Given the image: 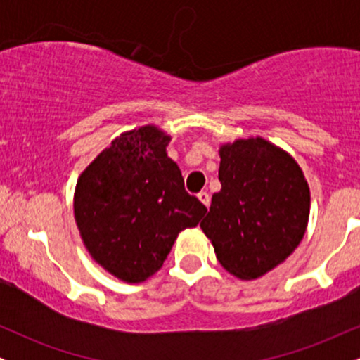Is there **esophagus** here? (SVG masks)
<instances>
[{
  "label": "esophagus",
  "mask_w": 360,
  "mask_h": 360,
  "mask_svg": "<svg viewBox=\"0 0 360 360\" xmlns=\"http://www.w3.org/2000/svg\"><path fill=\"white\" fill-rule=\"evenodd\" d=\"M198 198H200V201H201V203H203L205 206H210V194H208V193H206V191L198 193Z\"/></svg>",
  "instance_id": "34e87169"
}]
</instances>
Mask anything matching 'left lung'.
Returning <instances> with one entry per match:
<instances>
[{
    "label": "left lung",
    "instance_id": "left-lung-1",
    "mask_svg": "<svg viewBox=\"0 0 360 360\" xmlns=\"http://www.w3.org/2000/svg\"><path fill=\"white\" fill-rule=\"evenodd\" d=\"M221 189L201 229L226 271L257 279L295 252L309 217V188L291 155L264 139L220 148Z\"/></svg>",
    "mask_w": 360,
    "mask_h": 360
}]
</instances>
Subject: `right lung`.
Wrapping results in <instances>:
<instances>
[{"instance_id":"add662e5","label":"right lung","mask_w":360,"mask_h":360,"mask_svg":"<svg viewBox=\"0 0 360 360\" xmlns=\"http://www.w3.org/2000/svg\"><path fill=\"white\" fill-rule=\"evenodd\" d=\"M169 140L152 125L127 131L77 181L74 217L82 242L100 266L127 283L159 271L177 233L206 213L167 157Z\"/></svg>"}]
</instances>
